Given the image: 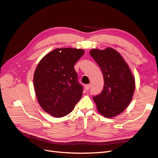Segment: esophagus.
<instances>
[{
  "label": "esophagus",
  "instance_id": "34e87169",
  "mask_svg": "<svg viewBox=\"0 0 158 158\" xmlns=\"http://www.w3.org/2000/svg\"><path fill=\"white\" fill-rule=\"evenodd\" d=\"M90 87H91V84H86L85 85V89L86 90H88Z\"/></svg>",
  "mask_w": 158,
  "mask_h": 158
}]
</instances>
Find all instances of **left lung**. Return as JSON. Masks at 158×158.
<instances>
[{
  "mask_svg": "<svg viewBox=\"0 0 158 158\" xmlns=\"http://www.w3.org/2000/svg\"><path fill=\"white\" fill-rule=\"evenodd\" d=\"M89 54L101 69L104 80L102 93L93 99L100 114L114 117L123 112L132 101L135 78L121 55L114 49H93Z\"/></svg>",
  "mask_w": 158,
  "mask_h": 158,
  "instance_id": "8db88e82",
  "label": "left lung"
}]
</instances>
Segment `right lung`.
Wrapping results in <instances>:
<instances>
[{
    "instance_id": "obj_1",
    "label": "right lung",
    "mask_w": 158,
    "mask_h": 158,
    "mask_svg": "<svg viewBox=\"0 0 158 158\" xmlns=\"http://www.w3.org/2000/svg\"><path fill=\"white\" fill-rule=\"evenodd\" d=\"M84 53L75 48H58L47 53L38 63L33 85L41 108L55 117L67 115L82 96L74 64Z\"/></svg>"
}]
</instances>
